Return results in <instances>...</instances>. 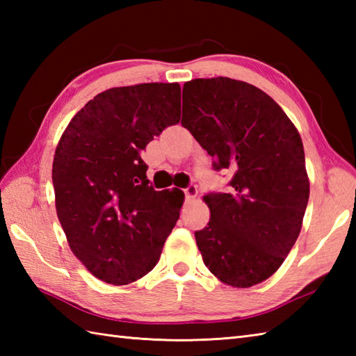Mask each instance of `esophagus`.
<instances>
[{"instance_id":"obj_1","label":"esophagus","mask_w":356,"mask_h":356,"mask_svg":"<svg viewBox=\"0 0 356 356\" xmlns=\"http://www.w3.org/2000/svg\"><path fill=\"white\" fill-rule=\"evenodd\" d=\"M184 193H185V195H186V199H194V197H197V186L195 185H188L185 190H184Z\"/></svg>"}]
</instances>
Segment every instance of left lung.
<instances>
[{
	"label": "left lung",
	"mask_w": 356,
	"mask_h": 356,
	"mask_svg": "<svg viewBox=\"0 0 356 356\" xmlns=\"http://www.w3.org/2000/svg\"><path fill=\"white\" fill-rule=\"evenodd\" d=\"M184 93L182 125L214 157L216 171L232 172L228 191L205 197L211 218L194 234L203 263L234 287L261 283L282 266L303 223V142L282 107L248 82L194 79Z\"/></svg>",
	"instance_id": "8db88e82"
}]
</instances>
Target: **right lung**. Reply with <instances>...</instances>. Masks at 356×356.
I'll use <instances>...</instances> for the list:
<instances>
[{"label":"right lung","mask_w":356,"mask_h":356,"mask_svg":"<svg viewBox=\"0 0 356 356\" xmlns=\"http://www.w3.org/2000/svg\"><path fill=\"white\" fill-rule=\"evenodd\" d=\"M180 119V86L110 88L72 119L53 159L59 223L95 277L128 284L153 269L180 214L182 191L148 186L140 151Z\"/></svg>","instance_id":"add662e5"}]
</instances>
